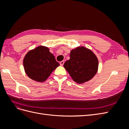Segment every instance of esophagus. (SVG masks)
Listing matches in <instances>:
<instances>
[{
	"label": "esophagus",
	"mask_w": 129,
	"mask_h": 129,
	"mask_svg": "<svg viewBox=\"0 0 129 129\" xmlns=\"http://www.w3.org/2000/svg\"><path fill=\"white\" fill-rule=\"evenodd\" d=\"M64 61H61V62H60V64L61 66H63V64H64Z\"/></svg>",
	"instance_id": "obj_1"
}]
</instances>
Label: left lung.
<instances>
[{
	"mask_svg": "<svg viewBox=\"0 0 129 129\" xmlns=\"http://www.w3.org/2000/svg\"><path fill=\"white\" fill-rule=\"evenodd\" d=\"M63 66L74 81L82 84L96 75L99 61L91 50L81 46L71 50L70 59L65 62Z\"/></svg>",
	"mask_w": 129,
	"mask_h": 129,
	"instance_id": "1",
	"label": "left lung"
}]
</instances>
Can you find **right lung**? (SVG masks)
Masks as SVG:
<instances>
[{
  "instance_id": "add662e5",
  "label": "right lung",
  "mask_w": 129,
  "mask_h": 129,
  "mask_svg": "<svg viewBox=\"0 0 129 129\" xmlns=\"http://www.w3.org/2000/svg\"><path fill=\"white\" fill-rule=\"evenodd\" d=\"M23 64L26 74L30 79L39 82L45 81L59 63L49 49L40 46L27 53Z\"/></svg>"
}]
</instances>
